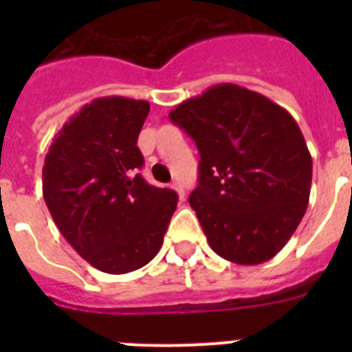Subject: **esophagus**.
Instances as JSON below:
<instances>
[{"label":"esophagus","instance_id":"1","mask_svg":"<svg viewBox=\"0 0 352 352\" xmlns=\"http://www.w3.org/2000/svg\"><path fill=\"white\" fill-rule=\"evenodd\" d=\"M170 186H173L174 190L178 192L179 199H182V201H183V199H185V188H183L182 183H179V182H173V183H170Z\"/></svg>","mask_w":352,"mask_h":352}]
</instances>
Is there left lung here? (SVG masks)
<instances>
[{
	"label": "left lung",
	"mask_w": 352,
	"mask_h": 352,
	"mask_svg": "<svg viewBox=\"0 0 352 352\" xmlns=\"http://www.w3.org/2000/svg\"><path fill=\"white\" fill-rule=\"evenodd\" d=\"M169 120L201 155L188 203L214 254L245 266L275 257L300 226L312 183V157L294 118L261 93L217 84Z\"/></svg>",
	"instance_id": "obj_1"
}]
</instances>
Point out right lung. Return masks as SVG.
Returning a JSON list of instances; mask_svg holds the SVG:
<instances>
[{
	"instance_id": "obj_1",
	"label": "right lung",
	"mask_w": 352,
	"mask_h": 352,
	"mask_svg": "<svg viewBox=\"0 0 352 352\" xmlns=\"http://www.w3.org/2000/svg\"><path fill=\"white\" fill-rule=\"evenodd\" d=\"M146 100L102 96L80 107L45 155L42 190L61 234L104 273L142 268L164 243L178 194L141 174Z\"/></svg>"
}]
</instances>
